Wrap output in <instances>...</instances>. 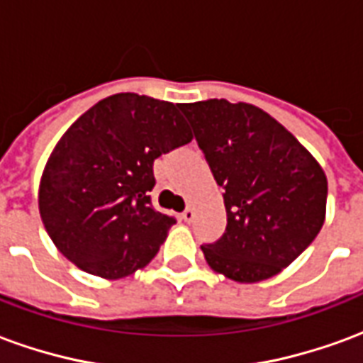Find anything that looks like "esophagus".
<instances>
[{
    "label": "esophagus",
    "instance_id": "1",
    "mask_svg": "<svg viewBox=\"0 0 363 363\" xmlns=\"http://www.w3.org/2000/svg\"><path fill=\"white\" fill-rule=\"evenodd\" d=\"M181 218L186 221V223H190V221L194 220V210H192V208H186V210L181 213Z\"/></svg>",
    "mask_w": 363,
    "mask_h": 363
}]
</instances>
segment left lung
Listing matches in <instances>:
<instances>
[{
	"label": "left lung",
	"mask_w": 363,
	"mask_h": 363,
	"mask_svg": "<svg viewBox=\"0 0 363 363\" xmlns=\"http://www.w3.org/2000/svg\"><path fill=\"white\" fill-rule=\"evenodd\" d=\"M223 186L225 233L202 245L229 280L255 284L289 267L325 223L327 177L309 151L259 106L210 99L179 106Z\"/></svg>",
	"instance_id": "left-lung-1"
}]
</instances>
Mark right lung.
Masks as SVG:
<instances>
[{
  "label": "right lung",
  "mask_w": 363,
  "mask_h": 363,
  "mask_svg": "<svg viewBox=\"0 0 363 363\" xmlns=\"http://www.w3.org/2000/svg\"><path fill=\"white\" fill-rule=\"evenodd\" d=\"M179 106L118 93L60 138L44 167L38 210L58 251L77 268L118 280L157 255L174 218L151 204L153 161L192 140Z\"/></svg>",
  "instance_id": "right-lung-1"
}]
</instances>
